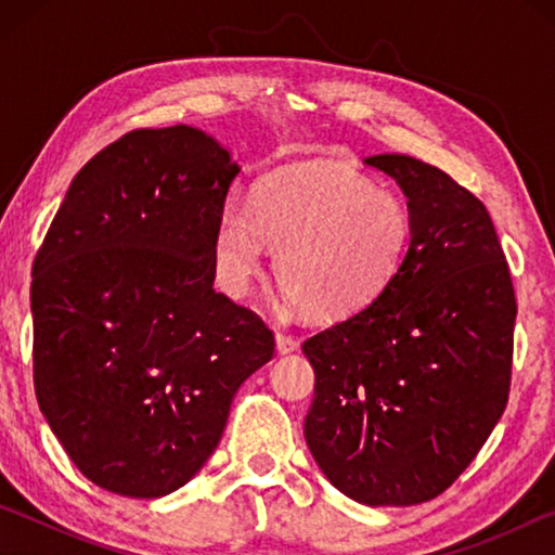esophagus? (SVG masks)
Instances as JSON below:
<instances>
[{"instance_id":"obj_1","label":"esophagus","mask_w":555,"mask_h":555,"mask_svg":"<svg viewBox=\"0 0 555 555\" xmlns=\"http://www.w3.org/2000/svg\"><path fill=\"white\" fill-rule=\"evenodd\" d=\"M276 350L279 354H291L298 350V340L286 333H276Z\"/></svg>"}]
</instances>
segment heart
I'll return each mask as SVG.
<instances>
[{
  "label": "heart",
  "mask_w": 555,
  "mask_h": 555,
  "mask_svg": "<svg viewBox=\"0 0 555 555\" xmlns=\"http://www.w3.org/2000/svg\"><path fill=\"white\" fill-rule=\"evenodd\" d=\"M413 220L406 201L340 162H311L261 181L251 208L222 205L212 232L220 286L247 294L267 247L276 281L306 313L323 321L360 313L399 274Z\"/></svg>",
  "instance_id": "b5f03b06"
}]
</instances>
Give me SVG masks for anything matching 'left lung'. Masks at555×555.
Instances as JSON below:
<instances>
[{
    "label": "left lung",
    "instance_id": "1",
    "mask_svg": "<svg viewBox=\"0 0 555 555\" xmlns=\"http://www.w3.org/2000/svg\"><path fill=\"white\" fill-rule=\"evenodd\" d=\"M364 164L409 198V255L384 294L308 337L306 443L343 494L411 506L446 492L509 399L516 298L485 205L403 154Z\"/></svg>",
    "mask_w": 555,
    "mask_h": 555
}]
</instances>
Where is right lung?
I'll list each match as a JSON object with an SVG mask.
<instances>
[{"label": "right lung", "mask_w": 555, "mask_h": 555, "mask_svg": "<svg viewBox=\"0 0 555 555\" xmlns=\"http://www.w3.org/2000/svg\"><path fill=\"white\" fill-rule=\"evenodd\" d=\"M240 171L195 127L129 131L73 178L36 255V399L102 490L183 487L274 357L261 318L212 288L215 220Z\"/></svg>", "instance_id": "right-lung-1"}]
</instances>
